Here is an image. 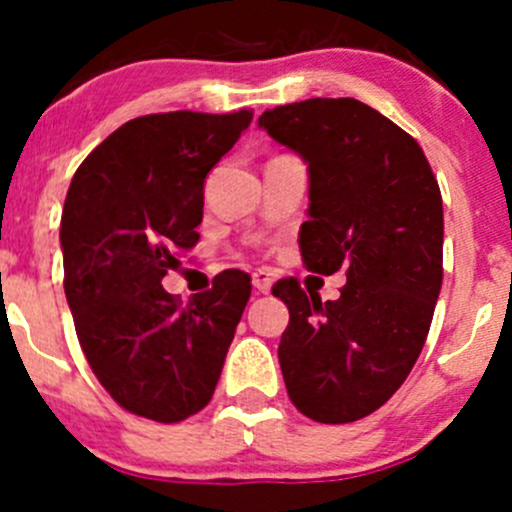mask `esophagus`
Instances as JSON below:
<instances>
[{
    "label": "esophagus",
    "instance_id": "esophagus-1",
    "mask_svg": "<svg viewBox=\"0 0 512 512\" xmlns=\"http://www.w3.org/2000/svg\"><path fill=\"white\" fill-rule=\"evenodd\" d=\"M252 285H255V289L260 294H270V289H272V277L267 275L265 270H257L255 275H252Z\"/></svg>",
    "mask_w": 512,
    "mask_h": 512
}]
</instances>
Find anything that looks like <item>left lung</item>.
Masks as SVG:
<instances>
[{"instance_id":"8db88e82","label":"left lung","mask_w":512,"mask_h":512,"mask_svg":"<svg viewBox=\"0 0 512 512\" xmlns=\"http://www.w3.org/2000/svg\"><path fill=\"white\" fill-rule=\"evenodd\" d=\"M257 126L307 163V270L347 272L334 302L297 280L272 287L289 309L277 349L287 394L319 423L356 421L394 396L426 342L443 282L441 190L414 138L356 98L277 106Z\"/></svg>"}]
</instances>
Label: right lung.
<instances>
[{"label":"right lung","mask_w":512,"mask_h":512,"mask_svg":"<svg viewBox=\"0 0 512 512\" xmlns=\"http://www.w3.org/2000/svg\"><path fill=\"white\" fill-rule=\"evenodd\" d=\"M252 111L133 118L76 170L61 215L66 302L103 389L126 411L175 423L218 386L250 277L227 270L188 307L163 289L198 242L203 185Z\"/></svg>","instance_id":"add662e5"}]
</instances>
